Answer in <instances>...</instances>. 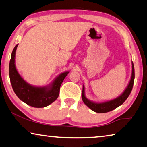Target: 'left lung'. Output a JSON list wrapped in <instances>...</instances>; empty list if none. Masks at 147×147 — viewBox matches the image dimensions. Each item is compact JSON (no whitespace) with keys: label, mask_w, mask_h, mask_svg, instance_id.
I'll list each match as a JSON object with an SVG mask.
<instances>
[{"label":"left lung","mask_w":147,"mask_h":147,"mask_svg":"<svg viewBox=\"0 0 147 147\" xmlns=\"http://www.w3.org/2000/svg\"><path fill=\"white\" fill-rule=\"evenodd\" d=\"M134 78H135V72H134V63H132V73H131V77L130 83H129L128 87L125 89V91H124V93L120 96H119L118 98L103 103L93 102L89 101L86 98L85 94H84V88H83L82 93V100L84 104L87 106H88L91 110L94 111V112L106 113L108 112V111H112L119 106H121V104H123L124 102L127 99L128 96L130 95L134 86Z\"/></svg>","instance_id":"8db88e82"}]
</instances>
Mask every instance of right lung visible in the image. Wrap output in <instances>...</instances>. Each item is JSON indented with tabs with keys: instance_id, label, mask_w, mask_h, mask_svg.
Listing matches in <instances>:
<instances>
[{
	"instance_id": "add662e5",
	"label": "right lung",
	"mask_w": 147,
	"mask_h": 147,
	"mask_svg": "<svg viewBox=\"0 0 147 147\" xmlns=\"http://www.w3.org/2000/svg\"><path fill=\"white\" fill-rule=\"evenodd\" d=\"M18 45L12 51L9 65V75L15 93L20 100L34 108H43L53 103L58 97L59 89L69 72L61 73L49 88H38L29 85L19 75L15 65V55Z\"/></svg>"
}]
</instances>
